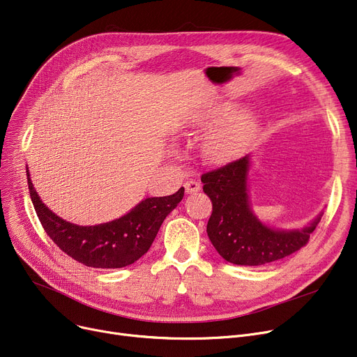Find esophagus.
Instances as JSON below:
<instances>
[{
    "instance_id": "esophagus-1",
    "label": "esophagus",
    "mask_w": 357,
    "mask_h": 357,
    "mask_svg": "<svg viewBox=\"0 0 357 357\" xmlns=\"http://www.w3.org/2000/svg\"><path fill=\"white\" fill-rule=\"evenodd\" d=\"M201 191V183L195 179H190L185 182V192L186 194H197Z\"/></svg>"
}]
</instances>
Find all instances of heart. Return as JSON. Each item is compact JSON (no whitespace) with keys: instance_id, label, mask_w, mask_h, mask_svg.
I'll return each instance as SVG.
<instances>
[{"instance_id":"1","label":"heart","mask_w":357,"mask_h":357,"mask_svg":"<svg viewBox=\"0 0 357 357\" xmlns=\"http://www.w3.org/2000/svg\"><path fill=\"white\" fill-rule=\"evenodd\" d=\"M222 121L227 123L215 128L210 135L207 143H205L207 155L213 160H222L233 153V150L238 146L243 136L250 128L253 116L249 111H241L234 116V107L227 105L217 107L204 117V123L207 124Z\"/></svg>"}]
</instances>
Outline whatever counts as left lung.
<instances>
[{
    "label": "left lung",
    "instance_id": "8db88e82",
    "mask_svg": "<svg viewBox=\"0 0 357 357\" xmlns=\"http://www.w3.org/2000/svg\"><path fill=\"white\" fill-rule=\"evenodd\" d=\"M250 155L201 176L213 201L207 234L218 255L234 265L260 266L295 253L308 243L323 211L301 229H275L253 211L249 195Z\"/></svg>",
    "mask_w": 357,
    "mask_h": 357
}]
</instances>
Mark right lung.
Masks as SVG:
<instances>
[{
	"instance_id": "right-lung-1",
	"label": "right lung",
	"mask_w": 357,
	"mask_h": 357,
	"mask_svg": "<svg viewBox=\"0 0 357 357\" xmlns=\"http://www.w3.org/2000/svg\"><path fill=\"white\" fill-rule=\"evenodd\" d=\"M34 210L47 236L62 252L89 268L117 269L135 264L152 246L166 215L183 198V188L167 197L140 201L135 208L97 226H78L56 215L36 192L27 166Z\"/></svg>"
}]
</instances>
